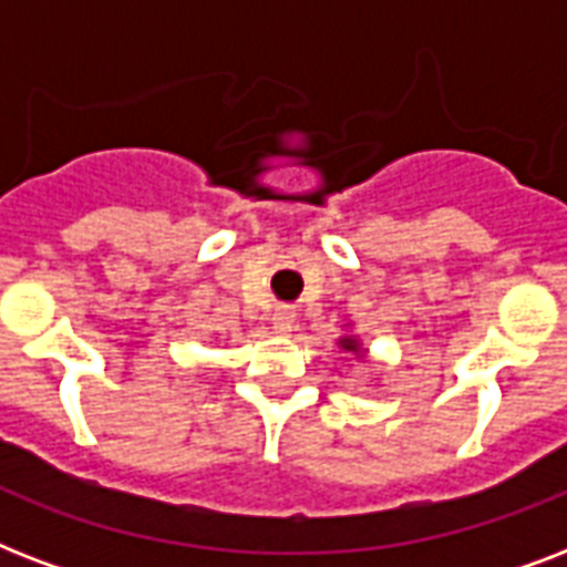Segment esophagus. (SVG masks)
I'll return each instance as SVG.
<instances>
[{
  "instance_id": "34e87169",
  "label": "esophagus",
  "mask_w": 567,
  "mask_h": 567,
  "mask_svg": "<svg viewBox=\"0 0 567 567\" xmlns=\"http://www.w3.org/2000/svg\"><path fill=\"white\" fill-rule=\"evenodd\" d=\"M293 323H297V311H293L291 306H279V309L274 311V329H276V332L288 336V332L293 329Z\"/></svg>"
}]
</instances>
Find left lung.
Segmentation results:
<instances>
[{
    "label": "left lung",
    "instance_id": "8db88e82",
    "mask_svg": "<svg viewBox=\"0 0 567 567\" xmlns=\"http://www.w3.org/2000/svg\"><path fill=\"white\" fill-rule=\"evenodd\" d=\"M338 344L344 347V350H350V353H355V350H359V344H355V338H341Z\"/></svg>",
    "mask_w": 567,
    "mask_h": 567
}]
</instances>
